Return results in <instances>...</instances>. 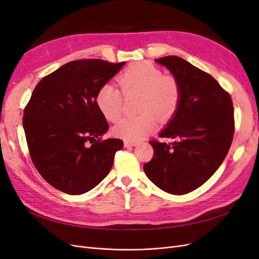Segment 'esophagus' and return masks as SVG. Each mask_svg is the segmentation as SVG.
<instances>
[{
	"instance_id": "1",
	"label": "esophagus",
	"mask_w": 259,
	"mask_h": 259,
	"mask_svg": "<svg viewBox=\"0 0 259 259\" xmlns=\"http://www.w3.org/2000/svg\"><path fill=\"white\" fill-rule=\"evenodd\" d=\"M124 146L128 148V147H135L137 146L136 142H130V140H124Z\"/></svg>"
}]
</instances>
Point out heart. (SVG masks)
I'll return each mask as SVG.
<instances>
[{
  "label": "heart",
  "mask_w": 259,
  "mask_h": 259,
  "mask_svg": "<svg viewBox=\"0 0 259 259\" xmlns=\"http://www.w3.org/2000/svg\"><path fill=\"white\" fill-rule=\"evenodd\" d=\"M119 84L125 95L140 94L137 116H125L113 127V134L124 140L143 139L156 127V116L166 121L177 111L180 88L174 77L163 76L159 69L137 62L126 68L119 76ZM96 105L108 121H116L122 113L123 96L112 84H105L96 95Z\"/></svg>",
  "instance_id": "b5f03b06"
}]
</instances>
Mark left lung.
I'll return each mask as SVG.
<instances>
[{
	"mask_svg": "<svg viewBox=\"0 0 259 259\" xmlns=\"http://www.w3.org/2000/svg\"><path fill=\"white\" fill-rule=\"evenodd\" d=\"M180 88L177 111L151 140L154 155L144 165L147 177L163 191L185 194L197 189L221 166L232 143L233 107L230 95L208 73L177 56L154 59Z\"/></svg>",
	"mask_w": 259,
	"mask_h": 259,
	"instance_id": "1",
	"label": "left lung"
}]
</instances>
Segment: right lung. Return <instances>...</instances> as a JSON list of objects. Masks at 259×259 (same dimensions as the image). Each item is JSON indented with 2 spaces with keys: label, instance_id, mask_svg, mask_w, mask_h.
I'll return each instance as SVG.
<instances>
[{
  "label": "right lung",
  "instance_id": "add662e5",
  "mask_svg": "<svg viewBox=\"0 0 259 259\" xmlns=\"http://www.w3.org/2000/svg\"><path fill=\"white\" fill-rule=\"evenodd\" d=\"M124 65L125 61L75 60L35 86L22 125L31 160L56 189L83 194L110 171L123 142L117 138L100 140L109 124L96 105V95Z\"/></svg>",
  "mask_w": 259,
  "mask_h": 259
}]
</instances>
